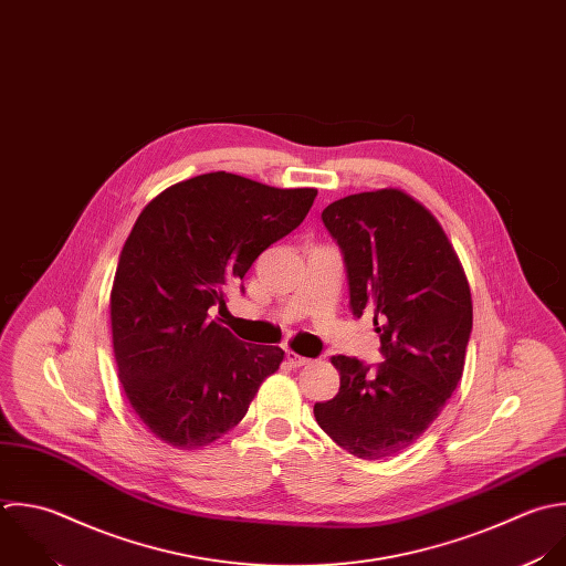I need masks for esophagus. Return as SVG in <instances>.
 <instances>
[{"label": "esophagus", "instance_id": "34e87169", "mask_svg": "<svg viewBox=\"0 0 566 566\" xmlns=\"http://www.w3.org/2000/svg\"><path fill=\"white\" fill-rule=\"evenodd\" d=\"M286 361H289L291 368H302V366H308V364H311L308 357H302V355H297V353H293V350L286 353Z\"/></svg>", "mask_w": 566, "mask_h": 566}]
</instances>
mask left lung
<instances>
[{
  "label": "left lung",
  "instance_id": "8db88e82",
  "mask_svg": "<svg viewBox=\"0 0 566 566\" xmlns=\"http://www.w3.org/2000/svg\"><path fill=\"white\" fill-rule=\"evenodd\" d=\"M322 220L344 253L350 308L373 315L384 361L333 357L339 392L313 412L350 454L395 457L434 423L463 377L470 284L439 220L401 189L346 196Z\"/></svg>",
  "mask_w": 566,
  "mask_h": 566
}]
</instances>
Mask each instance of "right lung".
<instances>
[{
	"label": "right lung",
	"instance_id": "add662e5",
	"mask_svg": "<svg viewBox=\"0 0 566 566\" xmlns=\"http://www.w3.org/2000/svg\"><path fill=\"white\" fill-rule=\"evenodd\" d=\"M317 189L211 171L167 187L136 218L112 293V346L132 410L160 441L205 448L247 415L284 350L209 317L224 289L302 224Z\"/></svg>",
	"mask_w": 566,
	"mask_h": 566
}]
</instances>
